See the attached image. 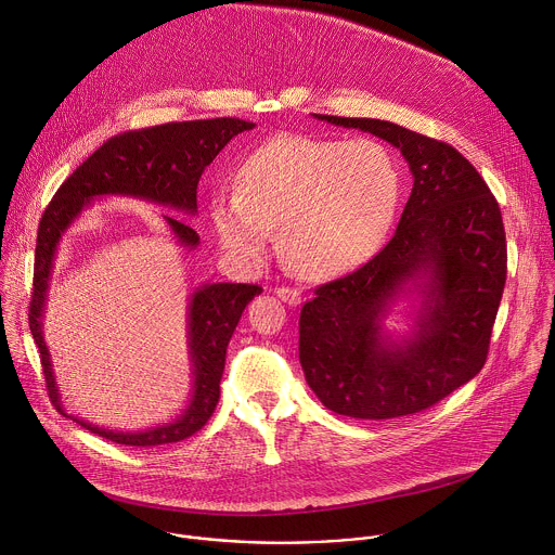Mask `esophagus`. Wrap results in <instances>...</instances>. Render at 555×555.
<instances>
[{
    "mask_svg": "<svg viewBox=\"0 0 555 555\" xmlns=\"http://www.w3.org/2000/svg\"><path fill=\"white\" fill-rule=\"evenodd\" d=\"M276 296H279L283 302L292 305V307H296V305L300 302V292H298V289H292V287H279V289H276Z\"/></svg>",
    "mask_w": 555,
    "mask_h": 555,
    "instance_id": "1",
    "label": "esophagus"
}]
</instances>
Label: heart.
Returning <instances> with one entry per match:
<instances>
[{
	"mask_svg": "<svg viewBox=\"0 0 555 555\" xmlns=\"http://www.w3.org/2000/svg\"><path fill=\"white\" fill-rule=\"evenodd\" d=\"M400 195V165L386 144L279 133L246 157L236 191L215 193L208 210L221 248L240 266L259 268L279 228L287 263L323 281L371 257Z\"/></svg>",
	"mask_w": 555,
	"mask_h": 555,
	"instance_id": "b5f03b06",
	"label": "heart"
}]
</instances>
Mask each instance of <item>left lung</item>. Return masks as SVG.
Returning a JSON list of instances; mask_svg holds the SVG:
<instances>
[{"label": "left lung", "instance_id": "obj_1", "mask_svg": "<svg viewBox=\"0 0 555 555\" xmlns=\"http://www.w3.org/2000/svg\"><path fill=\"white\" fill-rule=\"evenodd\" d=\"M373 133L409 163L413 191L392 240L353 274L315 289L298 321V358L330 411L356 420L420 413L477 375L507 276L501 208L450 144L388 120L313 114ZM400 301L412 321H383Z\"/></svg>", "mask_w": 555, "mask_h": 555}]
</instances>
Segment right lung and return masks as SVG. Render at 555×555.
I'll return each instance as SVG.
<instances>
[{
	"label": "right lung",
	"mask_w": 555,
	"mask_h": 555,
	"mask_svg": "<svg viewBox=\"0 0 555 555\" xmlns=\"http://www.w3.org/2000/svg\"><path fill=\"white\" fill-rule=\"evenodd\" d=\"M255 129V122L240 118H212L169 122L140 131H127L107 140L78 167L54 193L37 234L35 250V289L30 300V332L41 353L48 392L59 413L81 424L90 433L122 446H163L191 437L212 415L219 402V382L225 364V349L240 323L246 305L261 294L259 285L246 283H202L189 296L186 305V347L191 362V395L184 411L169 424L140 430H116L90 424L67 413L54 364L43 336L46 300L50 276L63 234L76 223L92 202L105 197H129L153 206L171 208L182 215H197V184L204 169L217 153L242 131ZM176 244L193 253L199 234L182 219L163 215Z\"/></svg>",
	"instance_id": "right-lung-1"
}]
</instances>
